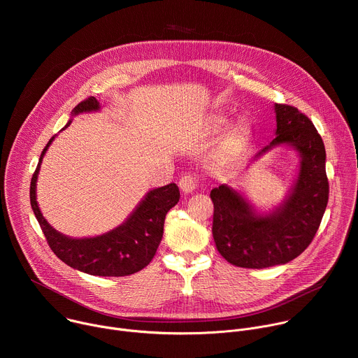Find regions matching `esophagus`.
<instances>
[{
	"label": "esophagus",
	"instance_id": "34e87169",
	"mask_svg": "<svg viewBox=\"0 0 358 358\" xmlns=\"http://www.w3.org/2000/svg\"><path fill=\"white\" fill-rule=\"evenodd\" d=\"M180 189L184 192V194H189L192 192L196 187H198V177L196 176H192V174H185L180 178Z\"/></svg>",
	"mask_w": 358,
	"mask_h": 358
}]
</instances>
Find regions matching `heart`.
<instances>
[{
	"label": "heart",
	"mask_w": 358,
	"mask_h": 358,
	"mask_svg": "<svg viewBox=\"0 0 358 358\" xmlns=\"http://www.w3.org/2000/svg\"><path fill=\"white\" fill-rule=\"evenodd\" d=\"M227 117L224 116H215L213 119V129L214 131H220L227 126ZM249 133H250V127L248 124L246 120H239L238 123H235L227 133L224 141L221 143L217 157L221 163H229L232 162L238 152L241 151V148L245 145L246 140L249 138Z\"/></svg>",
	"instance_id": "obj_1"
}]
</instances>
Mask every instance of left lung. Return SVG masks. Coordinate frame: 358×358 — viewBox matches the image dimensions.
Returning a JSON list of instances; mask_svg holds the SVG:
<instances>
[{"mask_svg": "<svg viewBox=\"0 0 358 358\" xmlns=\"http://www.w3.org/2000/svg\"><path fill=\"white\" fill-rule=\"evenodd\" d=\"M275 112L276 137L258 156L279 144H290L301 157L299 177L282 207L269 215H257L248 201L225 184L210 194L217 249L241 268L262 269L297 258L312 243L329 201L326 150L315 124L290 105L276 103Z\"/></svg>", "mask_w": 358, "mask_h": 358, "instance_id": "left-lung-1", "label": "left lung"}]
</instances>
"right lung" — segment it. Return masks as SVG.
Masks as SVG:
<instances>
[{
	"instance_id": "1",
	"label": "right lung",
	"mask_w": 358,
	"mask_h": 358,
	"mask_svg": "<svg viewBox=\"0 0 358 358\" xmlns=\"http://www.w3.org/2000/svg\"><path fill=\"white\" fill-rule=\"evenodd\" d=\"M97 109L99 101L90 96L73 109V115ZM69 124L71 122L65 127ZM52 140L54 137L42 151L29 188L31 207L49 248L71 268L94 276H127L145 268L155 258L162 242L166 215L180 199L178 187L171 182L150 191L123 225L105 235L83 239L68 238L45 221L35 194L39 166Z\"/></svg>"
}]
</instances>
